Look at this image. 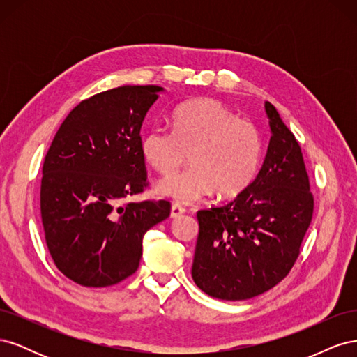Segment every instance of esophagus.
Listing matches in <instances>:
<instances>
[{
	"label": "esophagus",
	"instance_id": "1",
	"mask_svg": "<svg viewBox=\"0 0 357 357\" xmlns=\"http://www.w3.org/2000/svg\"><path fill=\"white\" fill-rule=\"evenodd\" d=\"M186 213V210L181 207V205H178V204H174L171 207V218L172 219H177V218H180L181 214H185Z\"/></svg>",
	"mask_w": 357,
	"mask_h": 357
}]
</instances>
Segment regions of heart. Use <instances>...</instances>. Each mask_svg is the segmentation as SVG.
I'll list each match as a JSON object with an SVG mask.
<instances>
[{"label":"heart","instance_id":"obj_1","mask_svg":"<svg viewBox=\"0 0 357 357\" xmlns=\"http://www.w3.org/2000/svg\"><path fill=\"white\" fill-rule=\"evenodd\" d=\"M190 167L159 181L160 197L197 202L218 190L231 198L245 190L261 164L262 142L256 126L238 119L218 100L181 104L172 114V131L155 126L142 139L147 164L162 176L172 174L188 158Z\"/></svg>","mask_w":357,"mask_h":357}]
</instances>
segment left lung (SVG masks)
Listing matches in <instances>:
<instances>
[{
	"instance_id": "obj_1",
	"label": "left lung",
	"mask_w": 357,
	"mask_h": 357,
	"mask_svg": "<svg viewBox=\"0 0 357 357\" xmlns=\"http://www.w3.org/2000/svg\"><path fill=\"white\" fill-rule=\"evenodd\" d=\"M265 113L271 138L256 178L235 199L197 213L192 278L223 301L250 299L282 282L312 218L301 147L271 102Z\"/></svg>"
}]
</instances>
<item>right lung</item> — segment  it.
<instances>
[{
	"mask_svg": "<svg viewBox=\"0 0 357 357\" xmlns=\"http://www.w3.org/2000/svg\"><path fill=\"white\" fill-rule=\"evenodd\" d=\"M164 88L121 86L70 112L43 164L40 190L46 244L59 271L86 287L132 275L143 236L169 215L168 201L117 205L143 192L142 125Z\"/></svg>",
	"mask_w": 357,
	"mask_h": 357,
	"instance_id": "1",
	"label": "right lung"
}]
</instances>
